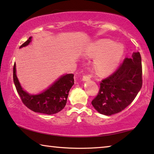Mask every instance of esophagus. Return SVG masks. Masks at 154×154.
<instances>
[{"label":"esophagus","instance_id":"34e87169","mask_svg":"<svg viewBox=\"0 0 154 154\" xmlns=\"http://www.w3.org/2000/svg\"><path fill=\"white\" fill-rule=\"evenodd\" d=\"M90 79L91 78L88 75H84L83 77H82V80H83V81H88V80Z\"/></svg>","mask_w":154,"mask_h":154}]
</instances>
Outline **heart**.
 I'll return each instance as SVG.
<instances>
[{"mask_svg": "<svg viewBox=\"0 0 154 154\" xmlns=\"http://www.w3.org/2000/svg\"><path fill=\"white\" fill-rule=\"evenodd\" d=\"M124 54V47L108 39L97 40L85 49L88 57H98L95 60L94 68L100 76L109 75L116 68Z\"/></svg>", "mask_w": 154, "mask_h": 154, "instance_id": "b5f03b06", "label": "heart"}]
</instances>
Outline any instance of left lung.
<instances>
[{"instance_id": "8db88e82", "label": "left lung", "mask_w": 154, "mask_h": 154, "mask_svg": "<svg viewBox=\"0 0 154 154\" xmlns=\"http://www.w3.org/2000/svg\"><path fill=\"white\" fill-rule=\"evenodd\" d=\"M98 95L91 102L99 113L110 116L126 108L142 86V59L140 52L125 58L119 67L100 82Z\"/></svg>"}]
</instances>
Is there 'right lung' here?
I'll list each match as a JSON object with an SVG mask.
<instances>
[{
    "instance_id": "add662e5",
    "label": "right lung",
    "mask_w": 154,
    "mask_h": 154,
    "mask_svg": "<svg viewBox=\"0 0 154 154\" xmlns=\"http://www.w3.org/2000/svg\"><path fill=\"white\" fill-rule=\"evenodd\" d=\"M31 38L28 39L21 47L27 46ZM16 65L13 67V80L17 91L25 106L35 112L45 114H56L63 109L67 103L70 89L74 84V75L68 74L59 78L48 89L38 95H30L21 88L16 75Z\"/></svg>"
}]
</instances>
